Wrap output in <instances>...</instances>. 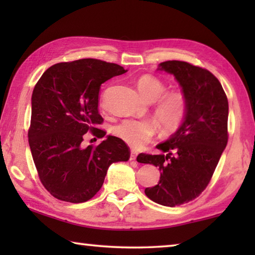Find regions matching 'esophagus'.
Segmentation results:
<instances>
[{
    "label": "esophagus",
    "mask_w": 255,
    "mask_h": 255,
    "mask_svg": "<svg viewBox=\"0 0 255 255\" xmlns=\"http://www.w3.org/2000/svg\"><path fill=\"white\" fill-rule=\"evenodd\" d=\"M136 157H137V153L136 152H133V150H131V153H130V161H135L136 159Z\"/></svg>",
    "instance_id": "esophagus-1"
}]
</instances>
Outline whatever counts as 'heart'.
I'll list each match as a JSON object with an SVG mask.
<instances>
[{
	"mask_svg": "<svg viewBox=\"0 0 255 255\" xmlns=\"http://www.w3.org/2000/svg\"><path fill=\"white\" fill-rule=\"evenodd\" d=\"M138 91L148 102H155L154 116L166 131L175 130L187 112V99L181 91L166 92V85L152 75L141 76ZM156 125L148 119H126L112 128V132L132 148H139L156 132Z\"/></svg>",
	"mask_w": 255,
	"mask_h": 255,
	"instance_id": "b5f03b06",
	"label": "heart"
}]
</instances>
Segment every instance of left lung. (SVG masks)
<instances>
[{
    "label": "left lung",
    "mask_w": 255,
    "mask_h": 255,
    "mask_svg": "<svg viewBox=\"0 0 255 255\" xmlns=\"http://www.w3.org/2000/svg\"><path fill=\"white\" fill-rule=\"evenodd\" d=\"M158 71L174 75L187 99L181 126L164 143L158 155L141 153L137 162L153 164L161 172L158 183L145 189L156 204L180 206L195 199L208 185L228 140V101L216 76L181 60H167Z\"/></svg>",
    "instance_id": "8db88e82"
}]
</instances>
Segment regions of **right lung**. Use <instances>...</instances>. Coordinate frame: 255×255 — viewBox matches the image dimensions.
<instances>
[{
  "label": "right lung",
  "mask_w": 255,
  "mask_h": 255,
  "mask_svg": "<svg viewBox=\"0 0 255 255\" xmlns=\"http://www.w3.org/2000/svg\"><path fill=\"white\" fill-rule=\"evenodd\" d=\"M127 71L100 59L84 58L49 67L34 86L31 97L29 146L38 175L51 196L80 204L101 189L115 162H126L130 150L118 137L108 136L98 146L82 147L85 133L98 138L101 84Z\"/></svg>",
  "instance_id": "obj_1"
}]
</instances>
